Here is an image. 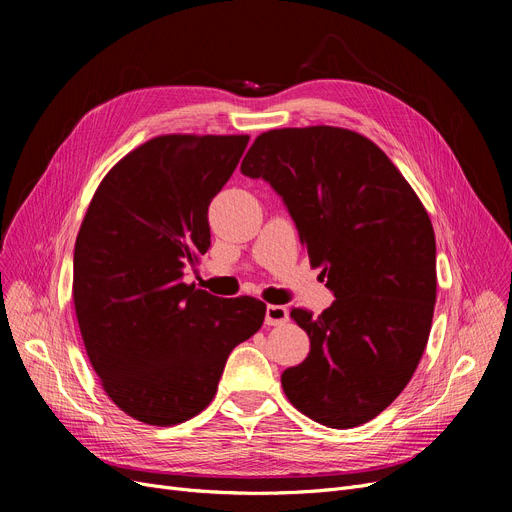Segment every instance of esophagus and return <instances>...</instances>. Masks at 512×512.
I'll use <instances>...</instances> for the list:
<instances>
[{
    "instance_id": "obj_1",
    "label": "esophagus",
    "mask_w": 512,
    "mask_h": 512,
    "mask_svg": "<svg viewBox=\"0 0 512 512\" xmlns=\"http://www.w3.org/2000/svg\"><path fill=\"white\" fill-rule=\"evenodd\" d=\"M288 321V309L282 305H267L265 309V324L267 326H282Z\"/></svg>"
}]
</instances>
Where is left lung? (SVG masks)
Wrapping results in <instances>:
<instances>
[{
    "label": "left lung",
    "instance_id": "left-lung-1",
    "mask_svg": "<svg viewBox=\"0 0 512 512\" xmlns=\"http://www.w3.org/2000/svg\"><path fill=\"white\" fill-rule=\"evenodd\" d=\"M282 197L311 265L336 301L292 309L309 357L282 373L309 419L346 429L380 415L425 351L436 305V236L386 153L334 126L263 132L240 164Z\"/></svg>",
    "mask_w": 512,
    "mask_h": 512
}]
</instances>
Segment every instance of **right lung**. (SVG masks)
I'll return each mask as SVG.
<instances>
[{
  "label": "right lung",
  "mask_w": 512,
  "mask_h": 512,
  "mask_svg": "<svg viewBox=\"0 0 512 512\" xmlns=\"http://www.w3.org/2000/svg\"><path fill=\"white\" fill-rule=\"evenodd\" d=\"M249 137L166 134L99 184L74 245V309L103 390L130 417L176 425L215 396L232 348L265 305L184 284L211 247L207 209Z\"/></svg>",
  "instance_id": "1"
}]
</instances>
